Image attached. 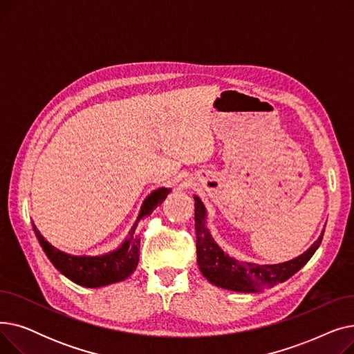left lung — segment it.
I'll return each mask as SVG.
<instances>
[{
    "label": "left lung",
    "instance_id": "1",
    "mask_svg": "<svg viewBox=\"0 0 354 354\" xmlns=\"http://www.w3.org/2000/svg\"><path fill=\"white\" fill-rule=\"evenodd\" d=\"M195 198V231H196V261L207 280L221 288L238 292H258L284 283L301 270L322 244L324 231L319 239L301 255L290 261L272 266H258L238 261L222 251L207 228V209L202 201Z\"/></svg>",
    "mask_w": 354,
    "mask_h": 354
}]
</instances>
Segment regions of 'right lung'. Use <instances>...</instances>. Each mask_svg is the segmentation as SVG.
Here are the masks:
<instances>
[{"label":"right lung","instance_id":"right-lung-1","mask_svg":"<svg viewBox=\"0 0 354 354\" xmlns=\"http://www.w3.org/2000/svg\"><path fill=\"white\" fill-rule=\"evenodd\" d=\"M169 192L171 189L159 188L149 195L143 201L139 216L135 222L133 228L130 230L129 236L123 241V244L115 251L103 255L77 257L66 254L48 244L44 236L40 234V231L34 227V224L32 228L37 239H39V243L46 255L48 257L51 264L63 275H66L68 280L88 288L109 286L123 281L124 278H127L130 274H133V271L136 270L139 263L140 248V238L136 235V228L145 216L151 215L153 209L158 205H160Z\"/></svg>","mask_w":354,"mask_h":354}]
</instances>
